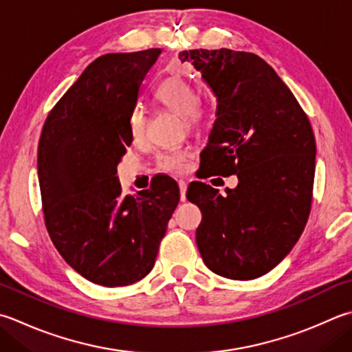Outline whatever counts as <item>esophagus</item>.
<instances>
[{
    "instance_id": "obj_1",
    "label": "esophagus",
    "mask_w": 352,
    "mask_h": 352,
    "mask_svg": "<svg viewBox=\"0 0 352 352\" xmlns=\"http://www.w3.org/2000/svg\"><path fill=\"white\" fill-rule=\"evenodd\" d=\"M178 188H180V199L182 201H186V190H188V183L180 180L178 182Z\"/></svg>"
}]
</instances>
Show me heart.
<instances>
[{
    "label": "heart",
    "mask_w": 352,
    "mask_h": 352,
    "mask_svg": "<svg viewBox=\"0 0 352 352\" xmlns=\"http://www.w3.org/2000/svg\"><path fill=\"white\" fill-rule=\"evenodd\" d=\"M155 98L172 113L182 116L183 123L188 129H197L204 120V111L197 105V93L189 82L183 78L172 76L164 79L155 89ZM129 131L135 142L142 140L146 133V117L139 108H135L129 116ZM188 153L184 151H170L162 154L158 163L163 170L170 174H182L186 168Z\"/></svg>",
    "instance_id": "1"
}]
</instances>
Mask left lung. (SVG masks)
<instances>
[{
	"mask_svg": "<svg viewBox=\"0 0 352 352\" xmlns=\"http://www.w3.org/2000/svg\"><path fill=\"white\" fill-rule=\"evenodd\" d=\"M217 98L215 122L201 153V175L236 174L238 186L195 182L188 199L201 210L197 245L213 273L235 280L276 267L305 229L311 209L316 140L276 72L253 53L184 50Z\"/></svg>",
	"mask_w": 352,
	"mask_h": 352,
	"instance_id": "1",
	"label": "left lung"
}]
</instances>
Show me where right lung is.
I'll use <instances>...</instances> for the list:
<instances>
[{
    "instance_id": "add662e5",
    "label": "right lung",
    "mask_w": 352,
    "mask_h": 352,
    "mask_svg": "<svg viewBox=\"0 0 352 352\" xmlns=\"http://www.w3.org/2000/svg\"><path fill=\"white\" fill-rule=\"evenodd\" d=\"M160 48L108 53L89 64L48 114L38 144L45 226L73 270L123 287L153 270L180 190L160 177L122 195L117 164L133 142L129 116Z\"/></svg>"
}]
</instances>
